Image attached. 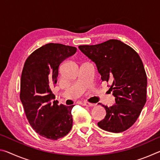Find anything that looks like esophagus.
<instances>
[{
  "instance_id": "34e87169",
  "label": "esophagus",
  "mask_w": 160,
  "mask_h": 160,
  "mask_svg": "<svg viewBox=\"0 0 160 160\" xmlns=\"http://www.w3.org/2000/svg\"><path fill=\"white\" fill-rule=\"evenodd\" d=\"M83 105H84V106H86V107H94L95 104H92V103L88 102H83Z\"/></svg>"
}]
</instances>
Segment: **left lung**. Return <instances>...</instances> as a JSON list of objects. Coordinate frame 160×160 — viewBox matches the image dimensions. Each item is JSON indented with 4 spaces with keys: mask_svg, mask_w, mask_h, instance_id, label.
<instances>
[{
    "mask_svg": "<svg viewBox=\"0 0 160 160\" xmlns=\"http://www.w3.org/2000/svg\"><path fill=\"white\" fill-rule=\"evenodd\" d=\"M78 48L95 63L102 81L112 83L109 90L116 103L109 107L102 104L107 114L97 125L116 133L128 129L138 118L147 97V75L139 55L117 39Z\"/></svg>",
    "mask_w": 160,
    "mask_h": 160,
    "instance_id": "left-lung-1",
    "label": "left lung"
}]
</instances>
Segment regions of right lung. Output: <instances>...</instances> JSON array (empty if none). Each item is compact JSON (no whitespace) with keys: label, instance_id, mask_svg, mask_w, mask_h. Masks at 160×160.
Listing matches in <instances>:
<instances>
[{"label":"right lung","instance_id":"add662e5","mask_svg":"<svg viewBox=\"0 0 160 160\" xmlns=\"http://www.w3.org/2000/svg\"><path fill=\"white\" fill-rule=\"evenodd\" d=\"M76 51L73 47L49 43L35 50L24 65L21 102L32 128L47 139L61 138L72 128L75 105H58L51 90L57 82L60 64Z\"/></svg>","mask_w":160,"mask_h":160}]
</instances>
